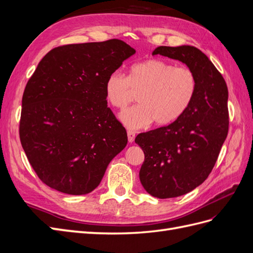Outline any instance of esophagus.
<instances>
[{"label":"esophagus","mask_w":253,"mask_h":253,"mask_svg":"<svg viewBox=\"0 0 253 253\" xmlns=\"http://www.w3.org/2000/svg\"><path fill=\"white\" fill-rule=\"evenodd\" d=\"M127 139L128 142H133L135 139V132L131 131V129H127Z\"/></svg>","instance_id":"34e87169"}]
</instances>
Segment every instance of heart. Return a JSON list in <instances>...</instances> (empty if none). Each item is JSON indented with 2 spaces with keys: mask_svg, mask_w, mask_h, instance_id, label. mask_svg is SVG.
Returning a JSON list of instances; mask_svg holds the SVG:
<instances>
[{
  "mask_svg": "<svg viewBox=\"0 0 253 253\" xmlns=\"http://www.w3.org/2000/svg\"><path fill=\"white\" fill-rule=\"evenodd\" d=\"M198 87L196 74L187 66L151 59L133 64L126 77L116 71L105 80L108 102L124 111L138 94L139 104L120 115L126 127L136 129L154 120L157 126L170 125L182 116L194 100Z\"/></svg>",
  "mask_w": 253,
  "mask_h": 253,
  "instance_id": "b5f03b06",
  "label": "heart"
}]
</instances>
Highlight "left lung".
<instances>
[{
  "instance_id": "obj_1",
  "label": "left lung",
  "mask_w": 253,
  "mask_h": 253,
  "mask_svg": "<svg viewBox=\"0 0 253 253\" xmlns=\"http://www.w3.org/2000/svg\"><path fill=\"white\" fill-rule=\"evenodd\" d=\"M152 55L180 61L198 79L194 100L182 116L135 138L144 153L139 171L144 190L172 198L202 185L215 165L228 134V87L209 58L194 46H159Z\"/></svg>"
}]
</instances>
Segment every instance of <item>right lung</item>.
Returning <instances> with one entry per match:
<instances>
[{
	"label": "right lung",
	"instance_id": "add662e5",
	"mask_svg": "<svg viewBox=\"0 0 253 253\" xmlns=\"http://www.w3.org/2000/svg\"><path fill=\"white\" fill-rule=\"evenodd\" d=\"M135 52L118 39L68 44L38 64L23 94L19 132L45 185L65 194L89 193L126 148V131L108 108L104 84Z\"/></svg>",
	"mask_w": 253,
	"mask_h": 253
}]
</instances>
